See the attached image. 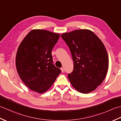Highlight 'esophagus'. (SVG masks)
<instances>
[{"mask_svg":"<svg viewBox=\"0 0 121 121\" xmlns=\"http://www.w3.org/2000/svg\"><path fill=\"white\" fill-rule=\"evenodd\" d=\"M60 69H61V72H62V73H64V71H65V69H64V68L63 67L61 68H60Z\"/></svg>","mask_w":121,"mask_h":121,"instance_id":"obj_1","label":"esophagus"}]
</instances>
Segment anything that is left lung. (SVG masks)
I'll use <instances>...</instances> for the list:
<instances>
[{
    "instance_id": "8db88e82",
    "label": "left lung",
    "mask_w": 121,
    "mask_h": 121,
    "mask_svg": "<svg viewBox=\"0 0 121 121\" xmlns=\"http://www.w3.org/2000/svg\"><path fill=\"white\" fill-rule=\"evenodd\" d=\"M61 37L70 49L73 69L69 80L78 92L88 93L104 80L109 67L107 51L100 39L89 30L65 33Z\"/></svg>"
}]
</instances>
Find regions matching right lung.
<instances>
[{
	"label": "right lung",
	"mask_w": 121,
	"mask_h": 121,
	"mask_svg": "<svg viewBox=\"0 0 121 121\" xmlns=\"http://www.w3.org/2000/svg\"><path fill=\"white\" fill-rule=\"evenodd\" d=\"M60 36L45 30H33L20 44L16 58L17 70L30 89L45 92L61 73L53 64L52 55Z\"/></svg>",
	"instance_id": "right-lung-1"
}]
</instances>
